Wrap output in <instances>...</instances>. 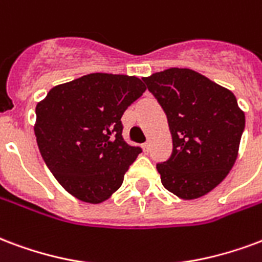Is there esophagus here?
I'll return each instance as SVG.
<instances>
[{"label": "esophagus", "instance_id": "1", "mask_svg": "<svg viewBox=\"0 0 262 262\" xmlns=\"http://www.w3.org/2000/svg\"><path fill=\"white\" fill-rule=\"evenodd\" d=\"M143 150H144V152H148V150H150V143H148V141H147V143H144V144H143Z\"/></svg>", "mask_w": 262, "mask_h": 262}]
</instances>
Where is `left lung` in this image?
Masks as SVG:
<instances>
[{
    "label": "left lung",
    "instance_id": "obj_1",
    "mask_svg": "<svg viewBox=\"0 0 262 262\" xmlns=\"http://www.w3.org/2000/svg\"><path fill=\"white\" fill-rule=\"evenodd\" d=\"M166 114L173 150L157 164L166 190L183 200L210 193L232 169L245 130V112L230 90L201 73L170 68L143 77Z\"/></svg>",
    "mask_w": 262,
    "mask_h": 262
}]
</instances>
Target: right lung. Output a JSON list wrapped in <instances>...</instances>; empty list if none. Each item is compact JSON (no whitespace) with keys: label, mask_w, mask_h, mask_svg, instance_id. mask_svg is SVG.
Masks as SVG:
<instances>
[{"label":"right lung","mask_w":262,"mask_h":262,"mask_svg":"<svg viewBox=\"0 0 262 262\" xmlns=\"http://www.w3.org/2000/svg\"><path fill=\"white\" fill-rule=\"evenodd\" d=\"M146 92L136 76L90 73L58 84L36 106L34 135L59 185L84 203L108 200L141 152L122 137L121 118Z\"/></svg>","instance_id":"add662e5"}]
</instances>
